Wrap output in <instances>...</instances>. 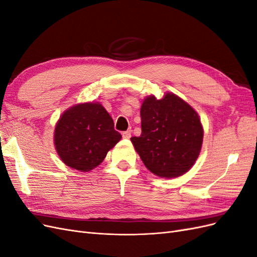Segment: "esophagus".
I'll use <instances>...</instances> for the list:
<instances>
[{
  "label": "esophagus",
  "instance_id": "1",
  "mask_svg": "<svg viewBox=\"0 0 257 257\" xmlns=\"http://www.w3.org/2000/svg\"><path fill=\"white\" fill-rule=\"evenodd\" d=\"M122 136H123V138H125V139H128V138L131 137V131L128 130V131H125V132H123V133H122Z\"/></svg>",
  "mask_w": 257,
  "mask_h": 257
}]
</instances>
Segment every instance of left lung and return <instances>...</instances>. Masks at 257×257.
<instances>
[{
    "label": "left lung",
    "mask_w": 257,
    "mask_h": 257,
    "mask_svg": "<svg viewBox=\"0 0 257 257\" xmlns=\"http://www.w3.org/2000/svg\"><path fill=\"white\" fill-rule=\"evenodd\" d=\"M142 135L132 137L145 166L160 178L188 173L201 150L204 128L194 108L167 92L161 99L148 95L142 104Z\"/></svg>",
    "instance_id": "1"
}]
</instances>
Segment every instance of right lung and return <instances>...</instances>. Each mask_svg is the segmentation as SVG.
<instances>
[{
  "label": "right lung",
  "instance_id": "right-lung-1",
  "mask_svg": "<svg viewBox=\"0 0 257 257\" xmlns=\"http://www.w3.org/2000/svg\"><path fill=\"white\" fill-rule=\"evenodd\" d=\"M119 132L104 106L96 102L76 104L56 124L53 143L61 161L79 172H90L120 142Z\"/></svg>",
  "mask_w": 257,
  "mask_h": 257
}]
</instances>
